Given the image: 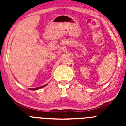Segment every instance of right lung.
Segmentation results:
<instances>
[{"instance_id": "1", "label": "right lung", "mask_w": 126, "mask_h": 126, "mask_svg": "<svg viewBox=\"0 0 126 126\" xmlns=\"http://www.w3.org/2000/svg\"><path fill=\"white\" fill-rule=\"evenodd\" d=\"M47 85V84H45V85H43V86H40V87H38V88H30L29 90H39V89H41L42 88H43V87H45V86Z\"/></svg>"}]
</instances>
